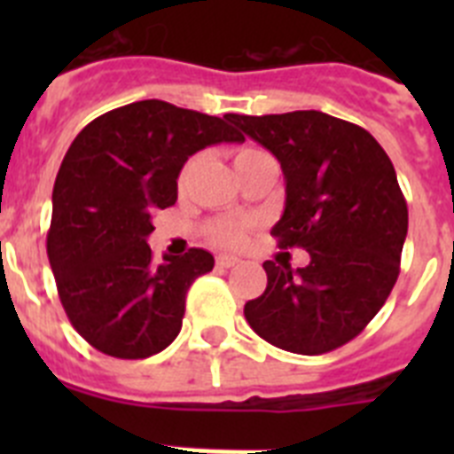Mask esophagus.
<instances>
[{
  "instance_id": "34e87169",
  "label": "esophagus",
  "mask_w": 454,
  "mask_h": 454,
  "mask_svg": "<svg viewBox=\"0 0 454 454\" xmlns=\"http://www.w3.org/2000/svg\"><path fill=\"white\" fill-rule=\"evenodd\" d=\"M215 263H218V268H231V266H236V263H239V259H236V256H231V254H218V256H215Z\"/></svg>"
}]
</instances>
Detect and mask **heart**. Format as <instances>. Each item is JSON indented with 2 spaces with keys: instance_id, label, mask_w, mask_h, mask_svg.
I'll use <instances>...</instances> for the list:
<instances>
[{
  "instance_id": "b5f03b06",
  "label": "heart",
  "mask_w": 454,
  "mask_h": 454,
  "mask_svg": "<svg viewBox=\"0 0 454 454\" xmlns=\"http://www.w3.org/2000/svg\"><path fill=\"white\" fill-rule=\"evenodd\" d=\"M262 150H254V147H246V150H239L236 152V159H234V166H240L243 161H247L250 156L259 154ZM200 166V156H192V159H188L186 163H184L182 172H179V186H186L188 182H191V177L195 175V170H198ZM214 236L220 240V243H224V246H236L240 239H243V230H240L239 224L234 223H220L214 227Z\"/></svg>"
}]
</instances>
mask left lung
Returning a JSON list of instances; mask_svg holds the SVG:
<instances>
[{
  "instance_id": "8db88e82",
  "label": "left lung",
  "mask_w": 454,
  "mask_h": 454,
  "mask_svg": "<svg viewBox=\"0 0 454 454\" xmlns=\"http://www.w3.org/2000/svg\"><path fill=\"white\" fill-rule=\"evenodd\" d=\"M275 154L286 202L270 234L302 247L309 266L266 262L268 286L246 304L263 340L323 355L355 339L387 302L407 239V202L391 159L359 124L320 111L227 115Z\"/></svg>"
}]
</instances>
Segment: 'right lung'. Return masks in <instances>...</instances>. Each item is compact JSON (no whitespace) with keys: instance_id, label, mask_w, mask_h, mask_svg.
<instances>
[{"instance_id":"1","label":"right lung","mask_w":454,"mask_h":454,"mask_svg":"<svg viewBox=\"0 0 454 454\" xmlns=\"http://www.w3.org/2000/svg\"><path fill=\"white\" fill-rule=\"evenodd\" d=\"M243 140L224 118L161 99L114 108L72 140L51 192L47 256L67 318L92 348L145 359L177 339L188 288L214 256L191 247L154 263L152 211L177 202L188 156Z\"/></svg>"}]
</instances>
